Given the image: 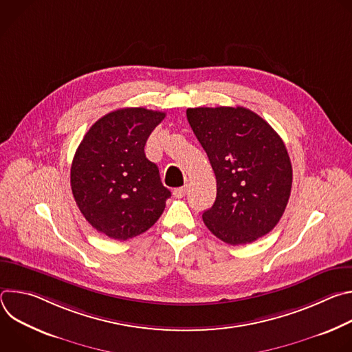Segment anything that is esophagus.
Returning a JSON list of instances; mask_svg holds the SVG:
<instances>
[{
  "label": "esophagus",
  "mask_w": 352,
  "mask_h": 352,
  "mask_svg": "<svg viewBox=\"0 0 352 352\" xmlns=\"http://www.w3.org/2000/svg\"><path fill=\"white\" fill-rule=\"evenodd\" d=\"M186 192H188V186H181V188H177V189H174V196L175 197H178V199H181V197H184L185 195H186Z\"/></svg>",
  "instance_id": "esophagus-1"
}]
</instances>
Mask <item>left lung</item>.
<instances>
[{"instance_id": "left-lung-1", "label": "left lung", "mask_w": 352, "mask_h": 352, "mask_svg": "<svg viewBox=\"0 0 352 352\" xmlns=\"http://www.w3.org/2000/svg\"><path fill=\"white\" fill-rule=\"evenodd\" d=\"M188 122L208 153L217 196L202 217L228 245H245L269 234L291 193L292 167L278 133L245 107L186 110Z\"/></svg>"}]
</instances>
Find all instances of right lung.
Masks as SVG:
<instances>
[{
	"label": "right lung",
	"instance_id": "1",
	"mask_svg": "<svg viewBox=\"0 0 352 352\" xmlns=\"http://www.w3.org/2000/svg\"><path fill=\"white\" fill-rule=\"evenodd\" d=\"M166 113L120 109L96 121L83 136L71 167L75 202L98 232L126 241L152 227L171 192L144 144Z\"/></svg>",
	"mask_w": 352,
	"mask_h": 352
}]
</instances>
